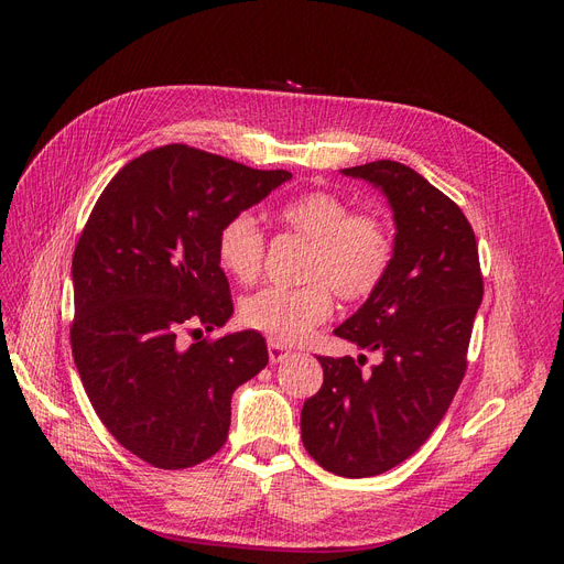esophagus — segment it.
Here are the masks:
<instances>
[{"label":"esophagus","mask_w":564,"mask_h":564,"mask_svg":"<svg viewBox=\"0 0 564 564\" xmlns=\"http://www.w3.org/2000/svg\"><path fill=\"white\" fill-rule=\"evenodd\" d=\"M289 352H292V350H289L286 346H282L280 340H272V338L268 340V357H270V362H272V365H278V362L286 360Z\"/></svg>","instance_id":"esophagus-1"}]
</instances>
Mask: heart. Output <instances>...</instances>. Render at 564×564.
<instances>
[{
  "label": "heart",
  "instance_id": "b5f03b06",
  "mask_svg": "<svg viewBox=\"0 0 564 564\" xmlns=\"http://www.w3.org/2000/svg\"><path fill=\"white\" fill-rule=\"evenodd\" d=\"M282 226L308 242L301 286H263L242 299L247 327L280 344H299L334 311L332 292L344 301L367 299L392 263V235L379 216L350 214L346 199L313 191L280 204ZM218 263L237 282L259 278L265 235L251 214L230 216L216 240Z\"/></svg>",
  "mask_w": 564,
  "mask_h": 564
}]
</instances>
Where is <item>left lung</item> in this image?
I'll use <instances>...</instances> for the list:
<instances>
[{
  "instance_id": "1",
  "label": "left lung",
  "mask_w": 564,
  "mask_h": 564,
  "mask_svg": "<svg viewBox=\"0 0 564 564\" xmlns=\"http://www.w3.org/2000/svg\"><path fill=\"white\" fill-rule=\"evenodd\" d=\"M340 174L379 187L395 220L383 282L334 329L383 362L362 373L350 355L317 357L324 383L303 404L301 437L324 470L371 477L412 456L449 409L482 275L468 218L414 169L379 160Z\"/></svg>"
}]
</instances>
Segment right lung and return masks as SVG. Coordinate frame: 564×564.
I'll return each instance as SVG.
<instances>
[{
  "mask_svg": "<svg viewBox=\"0 0 564 564\" xmlns=\"http://www.w3.org/2000/svg\"><path fill=\"white\" fill-rule=\"evenodd\" d=\"M292 178L181 143L124 164L100 193L73 256V357L112 437L164 470L214 456L237 386L268 365L265 338L232 332L183 346L232 317L216 240L226 220Z\"/></svg>",
  "mask_w": 564,
  "mask_h": 564,
  "instance_id": "1",
  "label": "right lung"
}]
</instances>
